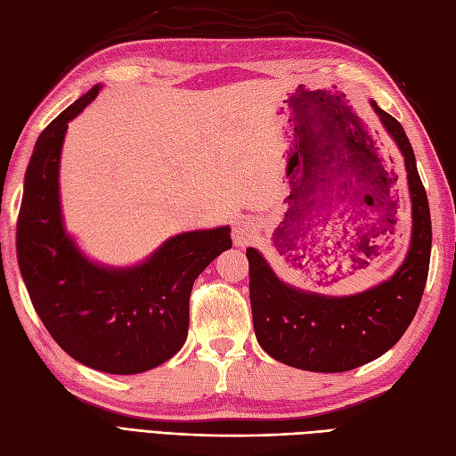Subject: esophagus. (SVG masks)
Returning a JSON list of instances; mask_svg holds the SVG:
<instances>
[{
    "label": "esophagus",
    "instance_id": "1",
    "mask_svg": "<svg viewBox=\"0 0 456 456\" xmlns=\"http://www.w3.org/2000/svg\"><path fill=\"white\" fill-rule=\"evenodd\" d=\"M256 223L251 218H241L238 220L236 224H233V232H232V238H233V243H236L238 247H245L249 245L255 236H256Z\"/></svg>",
    "mask_w": 456,
    "mask_h": 456
}]
</instances>
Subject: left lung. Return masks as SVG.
Segmentation results:
<instances>
[{"label":"left lung","mask_w":456,"mask_h":456,"mask_svg":"<svg viewBox=\"0 0 456 456\" xmlns=\"http://www.w3.org/2000/svg\"><path fill=\"white\" fill-rule=\"evenodd\" d=\"M372 110L402 150L412 205L411 247L403 265L363 293L327 297L283 283L266 258L247 249L249 295L256 340L285 365L314 372L352 370L377 360L403 337L426 287L432 249V220L415 151L395 118L370 101ZM314 205V196H310ZM317 201V200H315ZM314 211L315 205H314ZM310 213V211H305Z\"/></svg>","instance_id":"left-lung-1"}]
</instances>
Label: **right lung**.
I'll use <instances>...</instances> for the list:
<instances>
[{"mask_svg": "<svg viewBox=\"0 0 456 456\" xmlns=\"http://www.w3.org/2000/svg\"><path fill=\"white\" fill-rule=\"evenodd\" d=\"M94 86L39 134L24 176L19 266L54 342L76 362L112 375L154 369L183 348L198 275L232 247L230 226L184 232L131 268L89 260L66 233L59 165L68 121L94 101Z\"/></svg>", "mask_w": 456, "mask_h": 456, "instance_id": "add662e5", "label": "right lung"}]
</instances>
